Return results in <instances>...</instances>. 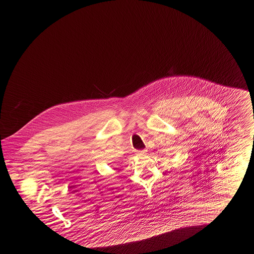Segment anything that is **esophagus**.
<instances>
[{
  "mask_svg": "<svg viewBox=\"0 0 254 254\" xmlns=\"http://www.w3.org/2000/svg\"><path fill=\"white\" fill-rule=\"evenodd\" d=\"M146 153H147V150H138L137 151V154H139V155H144Z\"/></svg>",
  "mask_w": 254,
  "mask_h": 254,
  "instance_id": "1",
  "label": "esophagus"
}]
</instances>
